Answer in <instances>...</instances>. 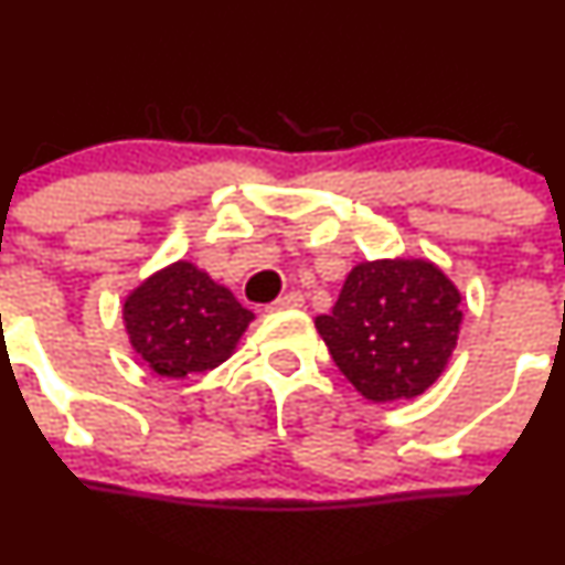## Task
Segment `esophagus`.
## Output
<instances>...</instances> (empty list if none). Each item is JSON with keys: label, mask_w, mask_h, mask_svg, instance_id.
I'll use <instances>...</instances> for the list:
<instances>
[{"label": "esophagus", "mask_w": 565, "mask_h": 565, "mask_svg": "<svg viewBox=\"0 0 565 565\" xmlns=\"http://www.w3.org/2000/svg\"><path fill=\"white\" fill-rule=\"evenodd\" d=\"M301 305H305V296H301L299 290H290V294L280 296V299H277V301H271L269 310L271 312H277V310H296V307H301Z\"/></svg>", "instance_id": "1"}]
</instances>
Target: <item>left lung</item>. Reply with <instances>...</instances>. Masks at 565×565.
I'll return each mask as SVG.
<instances>
[{"label": "left lung", "mask_w": 565, "mask_h": 565, "mask_svg": "<svg viewBox=\"0 0 565 565\" xmlns=\"http://www.w3.org/2000/svg\"><path fill=\"white\" fill-rule=\"evenodd\" d=\"M461 290L428 258L362 260L316 318L334 365L373 404L426 393L454 356Z\"/></svg>", "instance_id": "left-lung-1"}]
</instances>
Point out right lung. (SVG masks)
Masks as SVG:
<instances>
[{
    "mask_svg": "<svg viewBox=\"0 0 565 565\" xmlns=\"http://www.w3.org/2000/svg\"><path fill=\"white\" fill-rule=\"evenodd\" d=\"M253 310L192 260L145 277L122 301V327L139 360L164 379L214 371L236 351Z\"/></svg>",
    "mask_w": 565,
    "mask_h": 565,
    "instance_id": "1",
    "label": "right lung"
}]
</instances>
